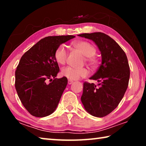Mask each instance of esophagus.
Masks as SVG:
<instances>
[{
    "mask_svg": "<svg viewBox=\"0 0 146 146\" xmlns=\"http://www.w3.org/2000/svg\"><path fill=\"white\" fill-rule=\"evenodd\" d=\"M73 82V81L71 80H68V83L69 85L71 84H72Z\"/></svg>",
    "mask_w": 146,
    "mask_h": 146,
    "instance_id": "34e87169",
    "label": "esophagus"
}]
</instances>
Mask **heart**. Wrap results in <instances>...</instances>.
Listing matches in <instances>:
<instances>
[{"label": "heart", "instance_id": "heart-1", "mask_svg": "<svg viewBox=\"0 0 146 146\" xmlns=\"http://www.w3.org/2000/svg\"><path fill=\"white\" fill-rule=\"evenodd\" d=\"M73 46L76 49L86 56V61L90 64L93 68L97 67L98 60L95 56L97 49L92 44L85 40H79L73 43ZM68 51L64 44H60L55 49L54 53V58L55 61L59 64H64L67 60ZM62 75L68 78L70 80H77L81 77L87 76L90 72L86 68H74L71 66L63 68L62 70Z\"/></svg>", "mask_w": 146, "mask_h": 146}]
</instances>
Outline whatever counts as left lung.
Here are the masks:
<instances>
[{"label": "left lung", "mask_w": 146, "mask_h": 146, "mask_svg": "<svg viewBox=\"0 0 146 146\" xmlns=\"http://www.w3.org/2000/svg\"><path fill=\"white\" fill-rule=\"evenodd\" d=\"M92 40L102 55V63L91 80L98 84L84 83L81 101L87 111L94 117H104L119 104L129 84L130 70L127 56L110 36L101 32L78 35Z\"/></svg>", "instance_id": "8db88e82"}]
</instances>
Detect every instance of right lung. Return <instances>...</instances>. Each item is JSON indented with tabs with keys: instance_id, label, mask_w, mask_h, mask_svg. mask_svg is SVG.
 Masks as SVG:
<instances>
[{
	"instance_id": "obj_1",
	"label": "right lung",
	"mask_w": 146,
	"mask_h": 146,
	"mask_svg": "<svg viewBox=\"0 0 146 146\" xmlns=\"http://www.w3.org/2000/svg\"><path fill=\"white\" fill-rule=\"evenodd\" d=\"M75 37L47 36L22 56L15 71V86L24 107L34 117H47L57 107L68 79L55 78L59 67L54 53L60 44Z\"/></svg>"
}]
</instances>
